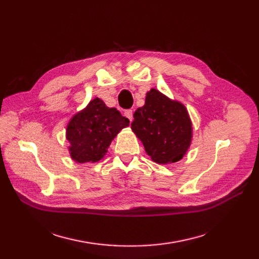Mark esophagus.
Returning <instances> with one entry per match:
<instances>
[{
    "mask_svg": "<svg viewBox=\"0 0 259 259\" xmlns=\"http://www.w3.org/2000/svg\"><path fill=\"white\" fill-rule=\"evenodd\" d=\"M124 114H125V116H126L130 121H132V120H133V110H131V109H130V110H126V111H125V112H124Z\"/></svg>",
    "mask_w": 259,
    "mask_h": 259,
    "instance_id": "esophagus-1",
    "label": "esophagus"
}]
</instances>
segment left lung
<instances>
[{"mask_svg":"<svg viewBox=\"0 0 259 259\" xmlns=\"http://www.w3.org/2000/svg\"><path fill=\"white\" fill-rule=\"evenodd\" d=\"M131 127L158 164L182 160L191 144L192 124L186 107L155 89L147 93L145 105L135 111Z\"/></svg>","mask_w":259,"mask_h":259,"instance_id":"1","label":"left lung"}]
</instances>
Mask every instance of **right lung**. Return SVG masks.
<instances>
[{
  "mask_svg": "<svg viewBox=\"0 0 259 259\" xmlns=\"http://www.w3.org/2000/svg\"><path fill=\"white\" fill-rule=\"evenodd\" d=\"M128 125L130 120L115 108L107 107L99 98L91 100L68 123L66 136L70 155L79 163L101 160L113 138Z\"/></svg>",
  "mask_w": 259,
  "mask_h": 259,
  "instance_id": "1",
  "label": "right lung"
}]
</instances>
